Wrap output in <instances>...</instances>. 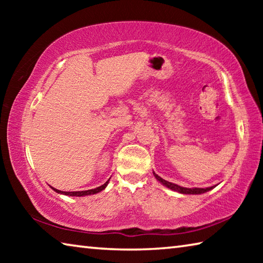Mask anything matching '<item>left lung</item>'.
Listing matches in <instances>:
<instances>
[{
  "instance_id": "8db88e82",
  "label": "left lung",
  "mask_w": 263,
  "mask_h": 263,
  "mask_svg": "<svg viewBox=\"0 0 263 263\" xmlns=\"http://www.w3.org/2000/svg\"><path fill=\"white\" fill-rule=\"evenodd\" d=\"M153 175L155 179H157L160 183L163 184L164 186H167L173 191H176V193H180V194H184V195H199V194H204V193H208L209 190H211L215 188L216 185H212V186H209V188H184V186H180L175 183H172V182H168L166 180H163L160 177L159 175L155 174L153 172Z\"/></svg>"
}]
</instances>
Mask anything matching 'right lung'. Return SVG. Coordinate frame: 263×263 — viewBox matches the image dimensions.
I'll return each instance as SVG.
<instances>
[{"mask_svg":"<svg viewBox=\"0 0 263 263\" xmlns=\"http://www.w3.org/2000/svg\"><path fill=\"white\" fill-rule=\"evenodd\" d=\"M110 179L105 182L104 184H102L101 186H97V188L95 189H90V190H82V191H61V190H58L55 188H53V186H51V188L55 191V193L58 194H61V195H66V196H75V197H81V196H88V195H94V194H97L100 193V191L104 190L106 188V185H108Z\"/></svg>","mask_w":263,"mask_h":263,"instance_id":"1","label":"right lung"}]
</instances>
